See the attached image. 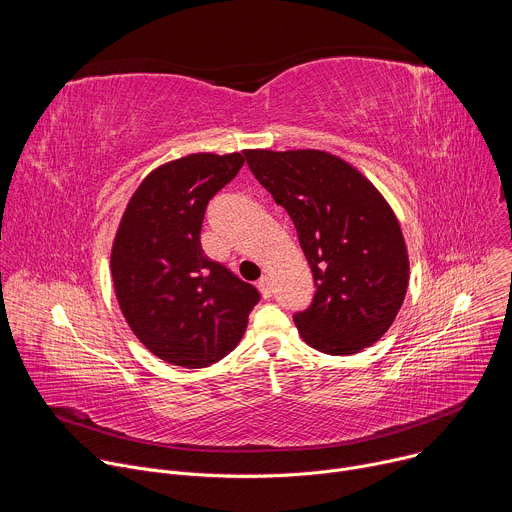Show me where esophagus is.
Returning <instances> with one entry per match:
<instances>
[{
  "instance_id": "1",
  "label": "esophagus",
  "mask_w": 512,
  "mask_h": 512,
  "mask_svg": "<svg viewBox=\"0 0 512 512\" xmlns=\"http://www.w3.org/2000/svg\"><path fill=\"white\" fill-rule=\"evenodd\" d=\"M257 287H259L263 298H271V294H273V283H271V277H269V275H263V277L259 279Z\"/></svg>"
}]
</instances>
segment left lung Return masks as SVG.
I'll return each mask as SVG.
<instances>
[{
    "instance_id": "obj_1",
    "label": "left lung",
    "mask_w": 512,
    "mask_h": 512,
    "mask_svg": "<svg viewBox=\"0 0 512 512\" xmlns=\"http://www.w3.org/2000/svg\"><path fill=\"white\" fill-rule=\"evenodd\" d=\"M245 158L294 221L314 275V300L294 316L302 338L334 356L375 344L409 283L405 239L383 194L328 152L247 150Z\"/></svg>"
}]
</instances>
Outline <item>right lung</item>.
<instances>
[{
    "label": "right lung",
    "instance_id": "1",
    "mask_svg": "<svg viewBox=\"0 0 512 512\" xmlns=\"http://www.w3.org/2000/svg\"><path fill=\"white\" fill-rule=\"evenodd\" d=\"M241 154H190L145 178L119 223L111 273L119 308L158 358L202 369L243 338L259 291L200 247L208 200L243 168Z\"/></svg>",
    "mask_w": 512,
    "mask_h": 512
}]
</instances>
